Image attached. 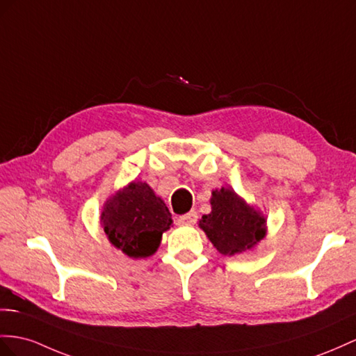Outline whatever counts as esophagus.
I'll list each match as a JSON object with an SVG mask.
<instances>
[{"instance_id":"esophagus-1","label":"esophagus","mask_w":356,"mask_h":356,"mask_svg":"<svg viewBox=\"0 0 356 356\" xmlns=\"http://www.w3.org/2000/svg\"><path fill=\"white\" fill-rule=\"evenodd\" d=\"M197 220H198L197 212L191 211V212H188L186 215L179 216V218H177V224H180V225H194V224L197 222Z\"/></svg>"}]
</instances>
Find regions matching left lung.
<instances>
[{"label":"left lung","mask_w":356,"mask_h":356,"mask_svg":"<svg viewBox=\"0 0 356 356\" xmlns=\"http://www.w3.org/2000/svg\"><path fill=\"white\" fill-rule=\"evenodd\" d=\"M211 206L212 212L202 216L198 227L222 256L248 251L266 236V218L232 188L215 189Z\"/></svg>","instance_id":"1"}]
</instances>
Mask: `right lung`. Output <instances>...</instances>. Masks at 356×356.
<instances>
[{"label":"right lung","mask_w":356,"mask_h":356,"mask_svg":"<svg viewBox=\"0 0 356 356\" xmlns=\"http://www.w3.org/2000/svg\"><path fill=\"white\" fill-rule=\"evenodd\" d=\"M100 224L117 250L131 259H145L156 252L172 220L163 200L145 181H131L106 200Z\"/></svg>","instance_id":"1"}]
</instances>
